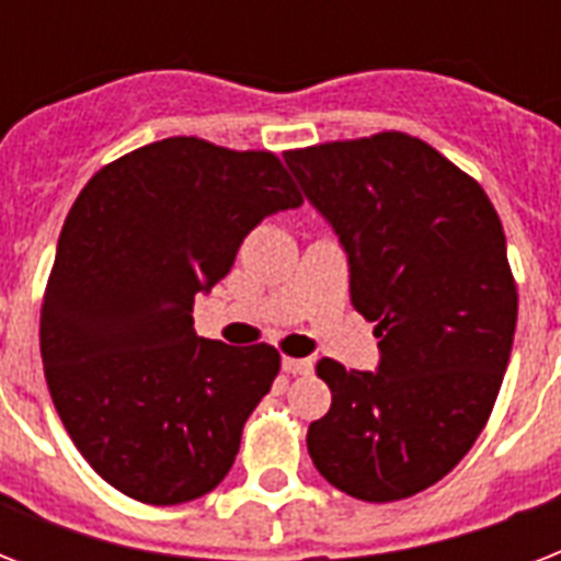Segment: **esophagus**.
Returning a JSON list of instances; mask_svg holds the SVG:
<instances>
[{"label": "esophagus", "instance_id": "obj_1", "mask_svg": "<svg viewBox=\"0 0 561 561\" xmlns=\"http://www.w3.org/2000/svg\"><path fill=\"white\" fill-rule=\"evenodd\" d=\"M282 369L288 375H308L311 373V358H282Z\"/></svg>", "mask_w": 561, "mask_h": 561}]
</instances>
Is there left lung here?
<instances>
[{
    "mask_svg": "<svg viewBox=\"0 0 561 561\" xmlns=\"http://www.w3.org/2000/svg\"><path fill=\"white\" fill-rule=\"evenodd\" d=\"M350 259V297L375 325V373L317 360L332 408L308 427L317 471L373 504L434 486L495 408L518 294L486 192L408 134L285 153Z\"/></svg>",
    "mask_w": 561,
    "mask_h": 561,
    "instance_id": "8db88e82",
    "label": "left lung"
}]
</instances>
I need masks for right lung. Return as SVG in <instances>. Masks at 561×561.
Here are the masks:
<instances>
[{"mask_svg": "<svg viewBox=\"0 0 561 561\" xmlns=\"http://www.w3.org/2000/svg\"><path fill=\"white\" fill-rule=\"evenodd\" d=\"M302 197L267 151L171 136L110 162L60 229L39 352L57 416L110 486L186 504L227 478L279 373L273 346L194 332V297L241 241Z\"/></svg>", "mask_w": 561, "mask_h": 561, "instance_id": "add662e5", "label": "right lung"}]
</instances>
